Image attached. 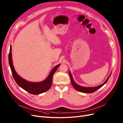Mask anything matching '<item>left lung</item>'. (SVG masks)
Returning <instances> with one entry per match:
<instances>
[{"label":"left lung","instance_id":"left-lung-1","mask_svg":"<svg viewBox=\"0 0 123 123\" xmlns=\"http://www.w3.org/2000/svg\"><path fill=\"white\" fill-rule=\"evenodd\" d=\"M69 76L70 78V80H71V84L72 85V86H73V87L75 88L76 90L77 91L81 92H83V93H92L95 92V91H96L97 89H98L99 88H100V87H101L104 84H105L106 83H107V81H108V79H109L111 74L109 75V77L107 78V79L106 80V81L104 83H103L102 84L99 85V86H95V87H83V86H80L79 85H78V84H77L74 81L73 79V77L71 74L70 72L69 71Z\"/></svg>","mask_w":123,"mask_h":123}]
</instances>
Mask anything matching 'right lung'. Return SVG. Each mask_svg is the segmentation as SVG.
Returning <instances> with one entry per match:
<instances>
[{"label":"right lung","mask_w":123,"mask_h":123,"mask_svg":"<svg viewBox=\"0 0 123 123\" xmlns=\"http://www.w3.org/2000/svg\"><path fill=\"white\" fill-rule=\"evenodd\" d=\"M11 50L12 46L11 45L9 56H8V60H9V63L11 68L12 74L16 83L19 86L31 94L36 95L43 93L47 91L51 86L53 75L60 64L56 66L52 70L47 78L43 81L39 83L30 82V81H28L20 77L15 71L12 63Z\"/></svg>","instance_id":"right-lung-1"}]
</instances>
